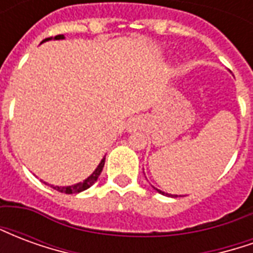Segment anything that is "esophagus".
<instances>
[{
	"label": "esophagus",
	"instance_id": "34e87169",
	"mask_svg": "<svg viewBox=\"0 0 253 253\" xmlns=\"http://www.w3.org/2000/svg\"><path fill=\"white\" fill-rule=\"evenodd\" d=\"M139 128V121L138 119H132L131 122H128V125H127V131H135Z\"/></svg>",
	"mask_w": 253,
	"mask_h": 253
}]
</instances>
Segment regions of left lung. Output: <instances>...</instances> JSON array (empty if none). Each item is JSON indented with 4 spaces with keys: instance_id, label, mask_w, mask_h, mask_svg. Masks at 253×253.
Returning a JSON list of instances; mask_svg holds the SVG:
<instances>
[{
    "instance_id": "8db88e82",
    "label": "left lung",
    "mask_w": 253,
    "mask_h": 253,
    "mask_svg": "<svg viewBox=\"0 0 253 253\" xmlns=\"http://www.w3.org/2000/svg\"><path fill=\"white\" fill-rule=\"evenodd\" d=\"M152 187H153V186H152ZM153 190H154V191H157V192H159V194H161V195L172 196V195H169V194H167V192H164V191H161V190H159V188H156V187H153ZM175 196H177V195H175Z\"/></svg>"
}]
</instances>
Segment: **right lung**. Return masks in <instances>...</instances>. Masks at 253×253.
Instances as JSON below:
<instances>
[{"mask_svg":"<svg viewBox=\"0 0 253 253\" xmlns=\"http://www.w3.org/2000/svg\"><path fill=\"white\" fill-rule=\"evenodd\" d=\"M52 39H54V41H61V39H65V36L57 35V36H54V38L51 36V38H47V39H44V41H42V43H44V42H48V41H52ZM104 161H105V157H103V160H101V161L99 163V165H97V168L93 170V173H92L90 176H88L85 180L77 183V184H73V186H63V187L51 186V184H50V187H51V188H54V190L59 191V192H65V194H78V192H81V191L88 190L89 187L93 186L94 183H96L97 177H99L100 173H101L103 167H104ZM43 183H44V184H48V183H46V181H43Z\"/></svg>","mask_w":253,"mask_h":253,"instance_id":"add662e5","label":"right lung"}]
</instances>
